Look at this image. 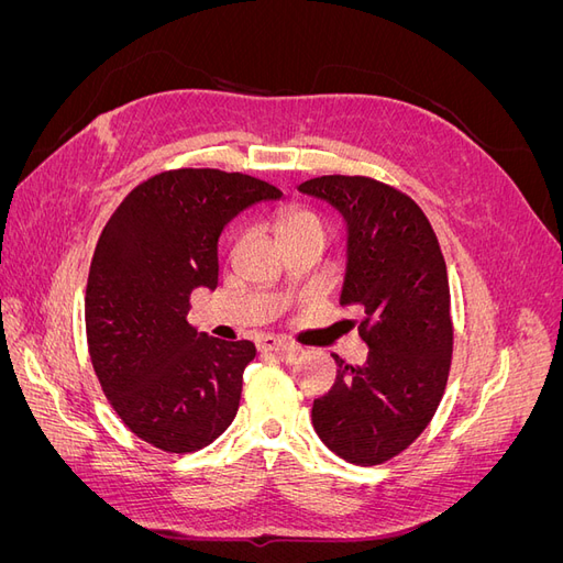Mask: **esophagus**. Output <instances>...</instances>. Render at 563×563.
<instances>
[{
  "label": "esophagus",
  "mask_w": 563,
  "mask_h": 563,
  "mask_svg": "<svg viewBox=\"0 0 563 563\" xmlns=\"http://www.w3.org/2000/svg\"><path fill=\"white\" fill-rule=\"evenodd\" d=\"M258 347H261L263 352H277V354L284 356V360H294V356L298 354V345L288 343V340L275 338V335H263V338L258 340Z\"/></svg>",
  "instance_id": "34e87169"
}]
</instances>
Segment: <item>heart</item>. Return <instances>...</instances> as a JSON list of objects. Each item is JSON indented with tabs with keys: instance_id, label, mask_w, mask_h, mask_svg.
<instances>
[{
	"instance_id": "heart-1",
	"label": "heart",
	"mask_w": 563,
	"mask_h": 563,
	"mask_svg": "<svg viewBox=\"0 0 563 563\" xmlns=\"http://www.w3.org/2000/svg\"><path fill=\"white\" fill-rule=\"evenodd\" d=\"M277 232H279V240L286 242L291 240V236H300V234H312V236H327V225H323V220L308 209H291V211H284L277 218Z\"/></svg>"
}]
</instances>
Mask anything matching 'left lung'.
<instances>
[{"mask_svg": "<svg viewBox=\"0 0 563 563\" xmlns=\"http://www.w3.org/2000/svg\"><path fill=\"white\" fill-rule=\"evenodd\" d=\"M329 201L347 225L340 305L362 312V366L335 354L338 376L314 399L312 424L335 455L380 465L428 428L444 397L453 321L446 263L418 203L366 176H321L298 185Z\"/></svg>", "mask_w": 563, "mask_h": 563, "instance_id": "left-lung-1", "label": "left lung"}]
</instances>
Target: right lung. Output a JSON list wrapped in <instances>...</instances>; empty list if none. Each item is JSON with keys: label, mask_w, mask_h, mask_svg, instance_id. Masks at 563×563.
<instances>
[{"label": "right lung", "mask_w": 563, "mask_h": 563, "mask_svg": "<svg viewBox=\"0 0 563 563\" xmlns=\"http://www.w3.org/2000/svg\"><path fill=\"white\" fill-rule=\"evenodd\" d=\"M282 190L246 174L174 168L147 178L110 216L89 269L87 343L96 376L126 428L166 453L223 434L255 356L190 321L195 288L218 286V236L251 203Z\"/></svg>", "instance_id": "add662e5"}]
</instances>
